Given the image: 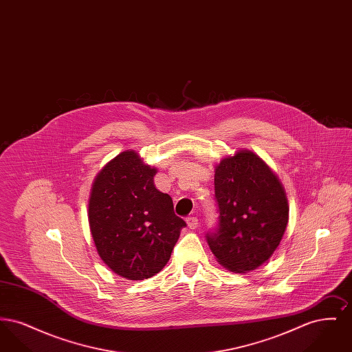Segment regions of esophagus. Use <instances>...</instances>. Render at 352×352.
Returning <instances> with one entry per match:
<instances>
[{"instance_id":"esophagus-1","label":"esophagus","mask_w":352,"mask_h":352,"mask_svg":"<svg viewBox=\"0 0 352 352\" xmlns=\"http://www.w3.org/2000/svg\"><path fill=\"white\" fill-rule=\"evenodd\" d=\"M186 221H187L188 228H191V230H195L198 227V218H195V217H188L186 219Z\"/></svg>"}]
</instances>
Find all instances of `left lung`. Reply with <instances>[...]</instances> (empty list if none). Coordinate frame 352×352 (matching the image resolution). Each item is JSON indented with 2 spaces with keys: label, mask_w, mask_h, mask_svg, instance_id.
<instances>
[{
  "label": "left lung",
  "mask_w": 352,
  "mask_h": 352,
  "mask_svg": "<svg viewBox=\"0 0 352 352\" xmlns=\"http://www.w3.org/2000/svg\"><path fill=\"white\" fill-rule=\"evenodd\" d=\"M219 226L206 234L224 268L247 273L270 258L287 226L289 206L277 175L254 153L236 151L215 168Z\"/></svg>",
  "instance_id": "obj_1"
}]
</instances>
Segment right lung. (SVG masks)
Instances as JSON below:
<instances>
[{"instance_id":"obj_1","label":"right lung","mask_w":352,"mask_h":352,"mask_svg":"<svg viewBox=\"0 0 352 352\" xmlns=\"http://www.w3.org/2000/svg\"><path fill=\"white\" fill-rule=\"evenodd\" d=\"M157 168L133 151L120 153L96 175L88 220L101 260L128 280L151 278L168 264L184 219L154 186Z\"/></svg>"}]
</instances>
